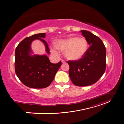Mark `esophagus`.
<instances>
[{"label":"esophagus","mask_w":124,"mask_h":124,"mask_svg":"<svg viewBox=\"0 0 124 124\" xmlns=\"http://www.w3.org/2000/svg\"><path fill=\"white\" fill-rule=\"evenodd\" d=\"M61 61H62V63H65V62H65L63 59H62V60H61Z\"/></svg>","instance_id":"34e87169"}]
</instances>
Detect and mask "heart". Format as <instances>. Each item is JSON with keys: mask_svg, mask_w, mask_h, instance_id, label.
I'll list each match as a JSON object with an SVG mask.
<instances>
[{"mask_svg": "<svg viewBox=\"0 0 124 124\" xmlns=\"http://www.w3.org/2000/svg\"><path fill=\"white\" fill-rule=\"evenodd\" d=\"M55 46L65 51V57L71 61H78L83 58L88 50V43L84 38L71 37L66 39L57 40Z\"/></svg>", "mask_w": 124, "mask_h": 124, "instance_id": "1", "label": "heart"}]
</instances>
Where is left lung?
I'll list each match as a JSON object with an SVG mask.
<instances>
[{
	"label": "left lung",
	"mask_w": 124,
	"mask_h": 124,
	"mask_svg": "<svg viewBox=\"0 0 124 124\" xmlns=\"http://www.w3.org/2000/svg\"><path fill=\"white\" fill-rule=\"evenodd\" d=\"M89 47L84 57L78 61H69V74L73 84L86 86L95 83L106 68V51L98 37L87 31H81Z\"/></svg>",
	"instance_id": "obj_1"
}]
</instances>
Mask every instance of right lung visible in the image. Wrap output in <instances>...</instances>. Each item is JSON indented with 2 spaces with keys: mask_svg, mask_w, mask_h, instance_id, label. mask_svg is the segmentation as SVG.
<instances>
[{
  "mask_svg": "<svg viewBox=\"0 0 124 124\" xmlns=\"http://www.w3.org/2000/svg\"><path fill=\"white\" fill-rule=\"evenodd\" d=\"M46 33H37L27 37L18 44L15 52V71L23 84L30 88H43L48 87L53 81L62 62L51 63L46 55H31V43L38 39L44 44L47 53L50 49L42 38Z\"/></svg>",
  "mask_w": 124,
  "mask_h": 124,
  "instance_id": "add662e5",
  "label": "right lung"
}]
</instances>
